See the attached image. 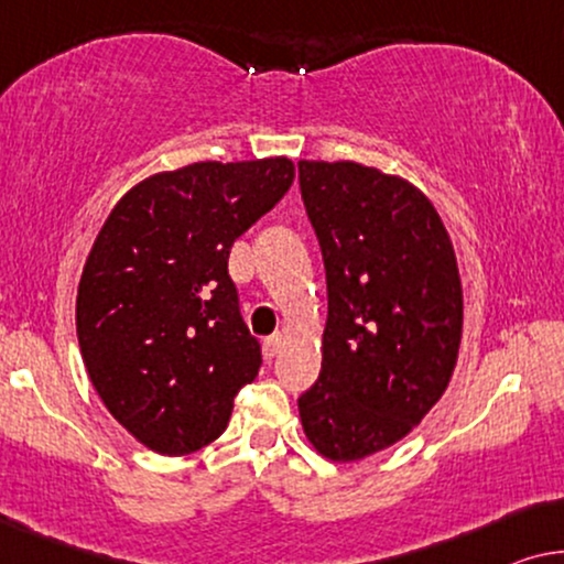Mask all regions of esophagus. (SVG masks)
<instances>
[{
    "mask_svg": "<svg viewBox=\"0 0 564 564\" xmlns=\"http://www.w3.org/2000/svg\"><path fill=\"white\" fill-rule=\"evenodd\" d=\"M283 343H285V335H283V332H275V335L265 337V339H263V352H265V358H268V360L275 358V355L281 352Z\"/></svg>",
    "mask_w": 564,
    "mask_h": 564,
    "instance_id": "esophagus-1",
    "label": "esophagus"
}]
</instances>
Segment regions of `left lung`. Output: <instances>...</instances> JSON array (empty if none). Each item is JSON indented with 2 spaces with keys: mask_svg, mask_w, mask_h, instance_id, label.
Segmentation results:
<instances>
[{
  "mask_svg": "<svg viewBox=\"0 0 564 564\" xmlns=\"http://www.w3.org/2000/svg\"><path fill=\"white\" fill-rule=\"evenodd\" d=\"M329 314L322 372L299 399L312 447L355 463L401 442L447 391L463 339V283L434 204L355 161H299Z\"/></svg>",
  "mask_w": 564,
  "mask_h": 564,
  "instance_id": "1",
  "label": "left lung"
}]
</instances>
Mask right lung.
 <instances>
[{"instance_id":"add662e5","label":"right lung","mask_w":564,"mask_h":564,"mask_svg":"<svg viewBox=\"0 0 564 564\" xmlns=\"http://www.w3.org/2000/svg\"><path fill=\"white\" fill-rule=\"evenodd\" d=\"M293 178L285 155L153 173L115 204L91 245L76 293L86 372L109 414L158 455L217 440L237 391L258 376L260 345L227 258Z\"/></svg>"}]
</instances>
